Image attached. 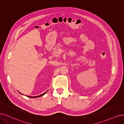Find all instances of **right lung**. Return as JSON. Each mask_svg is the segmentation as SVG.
<instances>
[{
  "label": "right lung",
  "mask_w": 124,
  "mask_h": 124,
  "mask_svg": "<svg viewBox=\"0 0 124 124\" xmlns=\"http://www.w3.org/2000/svg\"><path fill=\"white\" fill-rule=\"evenodd\" d=\"M47 92H46L45 93H43V94H42V95H39V96H35V97H31V96H27L28 97H29V98H38V97H42V96H43V95H45V94L47 92Z\"/></svg>",
  "instance_id": "1"
}]
</instances>
